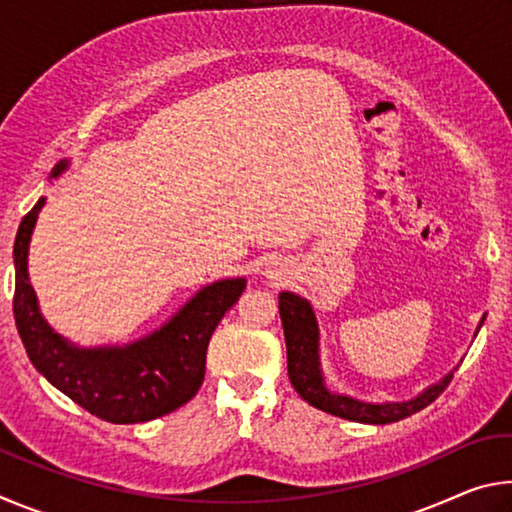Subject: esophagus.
<instances>
[{
  "instance_id": "1",
  "label": "esophagus",
  "mask_w": 512,
  "mask_h": 512,
  "mask_svg": "<svg viewBox=\"0 0 512 512\" xmlns=\"http://www.w3.org/2000/svg\"><path fill=\"white\" fill-rule=\"evenodd\" d=\"M282 273L280 271H277V268H268V271H266V277H268V280H277V277H280Z\"/></svg>"
}]
</instances>
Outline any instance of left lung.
<instances>
[{"mask_svg":"<svg viewBox=\"0 0 512 512\" xmlns=\"http://www.w3.org/2000/svg\"><path fill=\"white\" fill-rule=\"evenodd\" d=\"M280 318L284 327V341H287L289 379L293 388H296L302 400L329 415H336V418L363 424H388L409 418V415L418 413L424 406H429L436 400L454 377V370H449L443 379H438L436 384L427 386L422 393L411 397V400H357V397H352L348 393L334 391V388L327 384L323 361H320V329L311 302L293 291H282ZM483 320L485 316L481 318L479 327H476L474 336L479 334Z\"/></svg>","mask_w":512,"mask_h":512,"instance_id":"obj_1","label":"left lung"}]
</instances>
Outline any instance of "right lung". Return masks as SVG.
<instances>
[{
    "label": "right lung",
    "mask_w": 512,
    "mask_h": 512,
    "mask_svg": "<svg viewBox=\"0 0 512 512\" xmlns=\"http://www.w3.org/2000/svg\"><path fill=\"white\" fill-rule=\"evenodd\" d=\"M67 169L69 160H60L49 180H58ZM45 203L47 196H40L24 216L13 246V314L31 363L51 386L106 422L135 424L176 411L201 388L207 343L225 311L244 293L246 277L205 284L167 323L142 339L83 348L47 323L31 287L29 244Z\"/></svg>",
    "instance_id": "obj_1"
}]
</instances>
